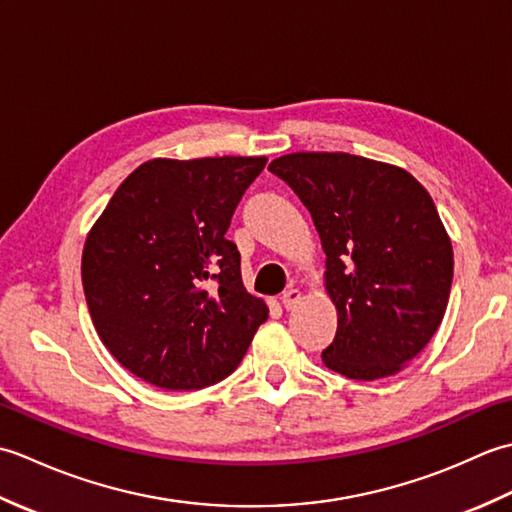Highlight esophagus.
I'll return each mask as SVG.
<instances>
[{
  "instance_id": "34e87169",
  "label": "esophagus",
  "mask_w": 512,
  "mask_h": 512,
  "mask_svg": "<svg viewBox=\"0 0 512 512\" xmlns=\"http://www.w3.org/2000/svg\"><path fill=\"white\" fill-rule=\"evenodd\" d=\"M301 299V292L297 290V288H290V290H286L284 295H281V303H284V308L286 310H292L297 306V301Z\"/></svg>"
}]
</instances>
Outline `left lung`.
Wrapping results in <instances>:
<instances>
[{
	"label": "left lung",
	"mask_w": 512,
	"mask_h": 512,
	"mask_svg": "<svg viewBox=\"0 0 512 512\" xmlns=\"http://www.w3.org/2000/svg\"><path fill=\"white\" fill-rule=\"evenodd\" d=\"M270 173L299 195L339 312L323 365L354 380L396 374L436 334L453 248L431 195L405 169L352 154H288Z\"/></svg>",
	"instance_id": "left-lung-1"
}]
</instances>
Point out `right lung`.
<instances>
[{
  "mask_svg": "<svg viewBox=\"0 0 512 512\" xmlns=\"http://www.w3.org/2000/svg\"><path fill=\"white\" fill-rule=\"evenodd\" d=\"M266 158L149 160L105 206L83 248L90 317L118 363L169 391L235 372L268 317L226 239Z\"/></svg>",
  "mask_w": 512,
  "mask_h": 512,
  "instance_id": "1",
  "label": "right lung"
}]
</instances>
